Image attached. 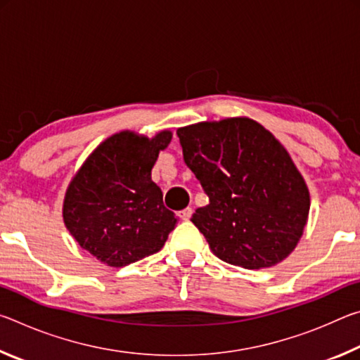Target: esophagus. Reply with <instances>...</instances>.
I'll return each instance as SVG.
<instances>
[{"instance_id":"esophagus-1","label":"esophagus","mask_w":360,"mask_h":360,"mask_svg":"<svg viewBox=\"0 0 360 360\" xmlns=\"http://www.w3.org/2000/svg\"><path fill=\"white\" fill-rule=\"evenodd\" d=\"M179 217L182 219V221H188V219L192 217V208H186L179 211Z\"/></svg>"}]
</instances>
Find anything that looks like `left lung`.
<instances>
[{
	"instance_id": "left-lung-1",
	"label": "left lung",
	"mask_w": 360,
	"mask_h": 360,
	"mask_svg": "<svg viewBox=\"0 0 360 360\" xmlns=\"http://www.w3.org/2000/svg\"><path fill=\"white\" fill-rule=\"evenodd\" d=\"M186 165L210 197L191 221L219 259L248 270L283 262L309 214V191L288 149L249 117L178 129Z\"/></svg>"
}]
</instances>
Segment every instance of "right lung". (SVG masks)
Listing matches in <instances>:
<instances>
[{
    "instance_id": "obj_1",
    "label": "right lung",
    "mask_w": 360,
    "mask_h": 360,
    "mask_svg": "<svg viewBox=\"0 0 360 360\" xmlns=\"http://www.w3.org/2000/svg\"><path fill=\"white\" fill-rule=\"evenodd\" d=\"M172 138L169 130L152 138L114 133L72 176L63 198L65 227L101 264L120 268L158 252L178 224L150 178Z\"/></svg>"
}]
</instances>
